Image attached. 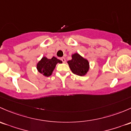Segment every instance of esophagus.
<instances>
[{"label":"esophagus","mask_w":131,"mask_h":131,"mask_svg":"<svg viewBox=\"0 0 131 131\" xmlns=\"http://www.w3.org/2000/svg\"><path fill=\"white\" fill-rule=\"evenodd\" d=\"M61 60L62 61H63V63H65L66 62V60H65V58H61Z\"/></svg>","instance_id":"obj_1"}]
</instances>
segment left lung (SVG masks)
<instances>
[{
  "label": "left lung",
  "mask_w": 131,
  "mask_h": 131,
  "mask_svg": "<svg viewBox=\"0 0 131 131\" xmlns=\"http://www.w3.org/2000/svg\"><path fill=\"white\" fill-rule=\"evenodd\" d=\"M71 57L72 59L67 62L71 71L79 76L86 75L89 70V61L77 53L72 54Z\"/></svg>",
  "instance_id": "1"
}]
</instances>
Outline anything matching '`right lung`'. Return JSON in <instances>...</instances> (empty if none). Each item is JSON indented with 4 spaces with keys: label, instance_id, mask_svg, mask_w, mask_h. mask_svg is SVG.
Here are the masks:
<instances>
[{
    "label": "right lung",
    "instance_id": "right-lung-1",
    "mask_svg": "<svg viewBox=\"0 0 131 131\" xmlns=\"http://www.w3.org/2000/svg\"><path fill=\"white\" fill-rule=\"evenodd\" d=\"M58 63H61V61L54 56L51 59H48L44 56L37 64V70L44 76L49 77Z\"/></svg>",
    "mask_w": 131,
    "mask_h": 131
}]
</instances>
